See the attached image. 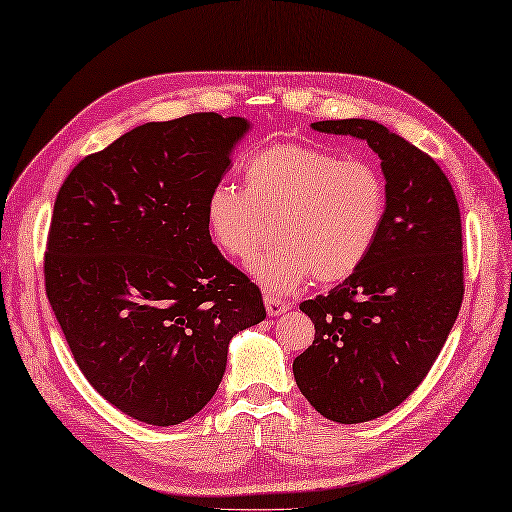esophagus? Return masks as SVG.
<instances>
[{"label":"esophagus","instance_id":"1","mask_svg":"<svg viewBox=\"0 0 512 512\" xmlns=\"http://www.w3.org/2000/svg\"><path fill=\"white\" fill-rule=\"evenodd\" d=\"M265 309H267L269 316H280V314H285V311L291 309V302L274 298V296H265Z\"/></svg>","mask_w":512,"mask_h":512}]
</instances>
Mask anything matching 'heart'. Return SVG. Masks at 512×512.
<instances>
[{"label": "heart", "instance_id": "obj_1", "mask_svg": "<svg viewBox=\"0 0 512 512\" xmlns=\"http://www.w3.org/2000/svg\"><path fill=\"white\" fill-rule=\"evenodd\" d=\"M243 183V190L221 183L210 192L207 229L221 252L245 263L274 225L278 245L252 265L267 294H289L309 276L318 283L349 278L387 218V179L378 165L309 143L283 141L254 152Z\"/></svg>", "mask_w": 512, "mask_h": 512}]
</instances>
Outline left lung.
<instances>
[{"label":"left lung","mask_w":512,"mask_h":512,"mask_svg":"<svg viewBox=\"0 0 512 512\" xmlns=\"http://www.w3.org/2000/svg\"><path fill=\"white\" fill-rule=\"evenodd\" d=\"M378 152L389 205L367 260L327 296L300 302L316 338L294 360L300 393L327 420L369 422L400 406L440 356L464 298L462 216L429 154L369 119L316 121Z\"/></svg>","instance_id":"obj_1"}]
</instances>
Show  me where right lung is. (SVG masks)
I'll return each instance as SVG.
<instances>
[{
	"label": "right lung",
	"mask_w": 512,
	"mask_h": 512,
	"mask_svg": "<svg viewBox=\"0 0 512 512\" xmlns=\"http://www.w3.org/2000/svg\"><path fill=\"white\" fill-rule=\"evenodd\" d=\"M247 130L216 112L145 123L81 159L59 187L46 296L86 380L139 422L172 426L201 411L229 340L267 316L205 218Z\"/></svg>",
	"instance_id": "1"
}]
</instances>
